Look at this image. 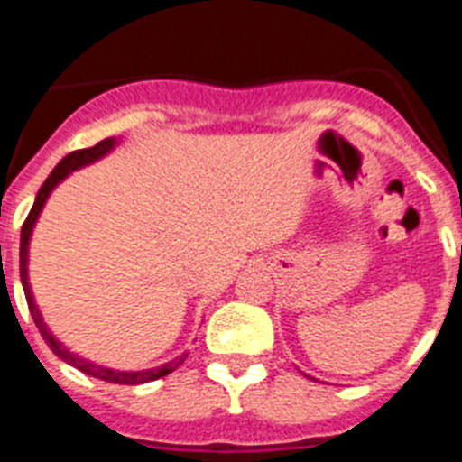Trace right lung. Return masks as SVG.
Instances as JSON below:
<instances>
[{
    "label": "right lung",
    "instance_id": "obj_1",
    "mask_svg": "<svg viewBox=\"0 0 462 462\" xmlns=\"http://www.w3.org/2000/svg\"><path fill=\"white\" fill-rule=\"evenodd\" d=\"M116 145H117V138H104V141L97 143L94 148L76 150V152L67 154V157H64L62 162L55 166V169H52V173L48 175L46 182L41 185L39 194H36L34 206H32L30 215H27V219H24V224H23V231H20V282H23L24 298H27V305H30L32 319H34L36 328H39V333L43 336V340H46V345L51 346L55 356H60L62 361H67L69 365L79 368L80 373L89 374V377L101 379V382L136 386V383L154 382V379H159V377H166V374L173 373L175 368H180L187 358V352H182L180 356L171 358L169 363H162V365H157V368H148V370H113V368H106V365H99V363L89 361V358L79 356V354L69 352L67 346H64V342H60L55 336H52L51 328H48L46 321H43V317H41V310H39V305H36L34 293H32V287H30V275H27V254H30L32 231H34L36 219H39L41 210H43V206H46L51 191L55 189V187L60 185L64 178H69V173H71V171H79V169H83V166L94 164L97 159L106 157V154L116 148Z\"/></svg>",
    "mask_w": 462,
    "mask_h": 462
}]
</instances>
